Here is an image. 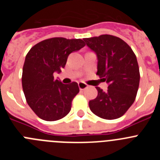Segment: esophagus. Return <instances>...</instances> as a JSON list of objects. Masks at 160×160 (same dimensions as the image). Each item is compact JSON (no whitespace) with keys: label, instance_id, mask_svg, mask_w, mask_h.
<instances>
[{"label":"esophagus","instance_id":"1","mask_svg":"<svg viewBox=\"0 0 160 160\" xmlns=\"http://www.w3.org/2000/svg\"><path fill=\"white\" fill-rule=\"evenodd\" d=\"M78 87L80 90H85V89H87V87H88V86H87L86 83L82 82H78Z\"/></svg>","mask_w":160,"mask_h":160}]
</instances>
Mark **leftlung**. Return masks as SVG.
<instances>
[{"label": "left lung", "instance_id": "8db88e82", "mask_svg": "<svg viewBox=\"0 0 160 160\" xmlns=\"http://www.w3.org/2000/svg\"><path fill=\"white\" fill-rule=\"evenodd\" d=\"M98 57L97 74L108 83L103 91L96 87L98 96L89 102L90 111L104 119L122 116L135 102L140 73L136 56L123 40L113 35L84 38Z\"/></svg>", "mask_w": 160, "mask_h": 160}]
</instances>
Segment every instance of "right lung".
Wrapping results in <instances>:
<instances>
[{
    "label": "right lung",
    "mask_w": 160,
    "mask_h": 160,
    "mask_svg": "<svg viewBox=\"0 0 160 160\" xmlns=\"http://www.w3.org/2000/svg\"><path fill=\"white\" fill-rule=\"evenodd\" d=\"M86 46L82 39L52 38L38 42L25 57L22 88L28 105L40 118L56 121L64 118L79 92L75 82L63 84L54 79L66 64L68 56Z\"/></svg>",
    "instance_id": "add662e5"
}]
</instances>
